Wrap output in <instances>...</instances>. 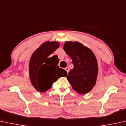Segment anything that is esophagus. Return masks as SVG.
I'll use <instances>...</instances> for the list:
<instances>
[{"instance_id": "34e87169", "label": "esophagus", "mask_w": 126, "mask_h": 126, "mask_svg": "<svg viewBox=\"0 0 126 126\" xmlns=\"http://www.w3.org/2000/svg\"><path fill=\"white\" fill-rule=\"evenodd\" d=\"M65 70H66L67 73H68L69 72V67H66V68H65Z\"/></svg>"}]
</instances>
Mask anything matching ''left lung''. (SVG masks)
<instances>
[{
	"label": "left lung",
	"mask_w": 126,
	"mask_h": 126,
	"mask_svg": "<svg viewBox=\"0 0 126 126\" xmlns=\"http://www.w3.org/2000/svg\"><path fill=\"white\" fill-rule=\"evenodd\" d=\"M63 48L74 65L67 76L73 89L81 94L90 92L95 85L98 72L93 52L78 42H65Z\"/></svg>",
	"instance_id": "obj_1"
}]
</instances>
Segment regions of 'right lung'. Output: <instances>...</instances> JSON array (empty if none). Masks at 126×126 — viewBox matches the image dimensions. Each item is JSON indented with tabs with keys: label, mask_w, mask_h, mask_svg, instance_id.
<instances>
[{
	"label": "right lung",
	"mask_w": 126,
	"mask_h": 126,
	"mask_svg": "<svg viewBox=\"0 0 126 126\" xmlns=\"http://www.w3.org/2000/svg\"><path fill=\"white\" fill-rule=\"evenodd\" d=\"M59 47L58 42L47 41L31 56L29 63L30 78L32 85L37 92H46L59 78L67 76L66 71L60 68L57 63L52 65L50 60L53 56L49 58Z\"/></svg>",
	"instance_id": "add662e5"
}]
</instances>
